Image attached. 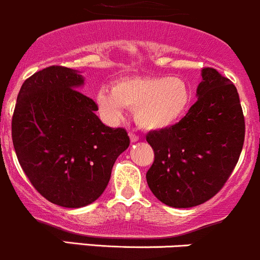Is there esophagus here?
I'll list each match as a JSON object with an SVG mask.
<instances>
[{
  "label": "esophagus",
  "instance_id": "34e87169",
  "mask_svg": "<svg viewBox=\"0 0 260 260\" xmlns=\"http://www.w3.org/2000/svg\"><path fill=\"white\" fill-rule=\"evenodd\" d=\"M129 136H130V140H131V143H136V141L139 140V136L136 135L135 133H133V131H130V133H129Z\"/></svg>",
  "mask_w": 260,
  "mask_h": 260
}]
</instances>
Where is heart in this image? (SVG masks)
<instances>
[{
	"label": "heart",
	"mask_w": 260,
	"mask_h": 260,
	"mask_svg": "<svg viewBox=\"0 0 260 260\" xmlns=\"http://www.w3.org/2000/svg\"><path fill=\"white\" fill-rule=\"evenodd\" d=\"M192 91L177 77H129L115 82L111 91L97 93L100 110L110 121L122 116V107L134 110V120L144 130H164L173 126L188 111Z\"/></svg>",
	"instance_id": "obj_1"
}]
</instances>
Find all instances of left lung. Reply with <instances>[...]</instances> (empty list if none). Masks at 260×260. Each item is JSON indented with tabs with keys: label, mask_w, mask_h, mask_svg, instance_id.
I'll list each match as a JSON object with an SVG mask.
<instances>
[{
	"label": "left lung",
	"mask_w": 260,
	"mask_h": 260,
	"mask_svg": "<svg viewBox=\"0 0 260 260\" xmlns=\"http://www.w3.org/2000/svg\"><path fill=\"white\" fill-rule=\"evenodd\" d=\"M197 101L168 129L150 131L154 161L146 182L171 207L209 201L233 173L243 149L245 121L236 87L214 68H202Z\"/></svg>",
	"instance_id": "1"
}]
</instances>
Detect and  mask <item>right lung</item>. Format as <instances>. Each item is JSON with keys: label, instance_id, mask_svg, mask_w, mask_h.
I'll use <instances>...</instances> for the list:
<instances>
[{"label": "right lung", "instance_id": "add662e5", "mask_svg": "<svg viewBox=\"0 0 260 260\" xmlns=\"http://www.w3.org/2000/svg\"><path fill=\"white\" fill-rule=\"evenodd\" d=\"M78 71L50 66L22 83L12 116V143L29 181L48 201L78 209L107 187L117 156L127 149L122 127H109L96 102L79 92Z\"/></svg>", "mask_w": 260, "mask_h": 260}]
</instances>
